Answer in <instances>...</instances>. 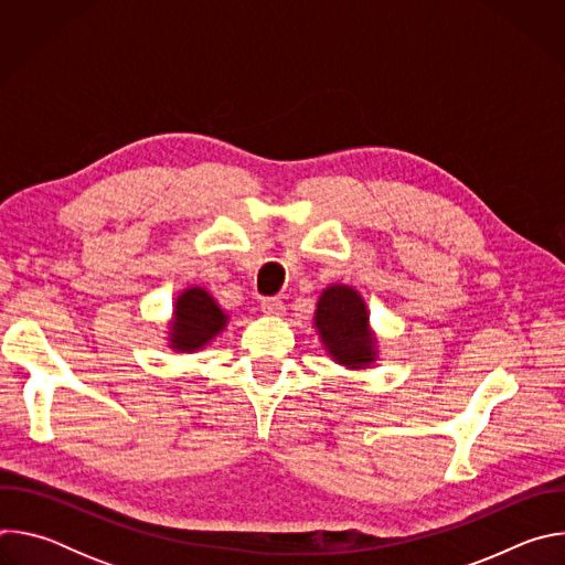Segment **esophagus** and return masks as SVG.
Masks as SVG:
<instances>
[{
    "instance_id": "esophagus-1",
    "label": "esophagus",
    "mask_w": 565,
    "mask_h": 565,
    "mask_svg": "<svg viewBox=\"0 0 565 565\" xmlns=\"http://www.w3.org/2000/svg\"><path fill=\"white\" fill-rule=\"evenodd\" d=\"M262 310H264L266 315H270V317H281V315H286L284 301H281V299H275V297L264 299V301H262Z\"/></svg>"
}]
</instances>
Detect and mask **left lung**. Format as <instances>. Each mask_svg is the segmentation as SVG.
I'll list each match as a JSON object with an SVG mask.
<instances>
[{
    "mask_svg": "<svg viewBox=\"0 0 565 565\" xmlns=\"http://www.w3.org/2000/svg\"><path fill=\"white\" fill-rule=\"evenodd\" d=\"M315 329L329 355L347 369H366L377 360V342L369 329V310L362 295L344 284H333L319 295Z\"/></svg>",
    "mask_w": 565,
    "mask_h": 565,
    "instance_id": "8db88e82",
    "label": "left lung"
}]
</instances>
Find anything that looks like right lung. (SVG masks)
Wrapping results in <instances>:
<instances>
[{
    "instance_id": "1",
    "label": "right lung",
    "mask_w": 565,
    "mask_h": 565,
    "mask_svg": "<svg viewBox=\"0 0 565 565\" xmlns=\"http://www.w3.org/2000/svg\"><path fill=\"white\" fill-rule=\"evenodd\" d=\"M225 324L227 315L205 288H185L174 303L170 349L179 353H194L207 347L225 329Z\"/></svg>"
}]
</instances>
